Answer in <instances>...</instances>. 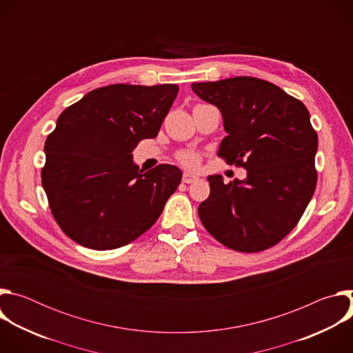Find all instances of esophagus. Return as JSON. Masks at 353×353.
Returning a JSON list of instances; mask_svg holds the SVG:
<instances>
[{
	"instance_id": "34e87169",
	"label": "esophagus",
	"mask_w": 353,
	"mask_h": 353,
	"mask_svg": "<svg viewBox=\"0 0 353 353\" xmlns=\"http://www.w3.org/2000/svg\"><path fill=\"white\" fill-rule=\"evenodd\" d=\"M196 179H198V177H196L195 174L190 173V172H184V174H183V181H184V183H187V184L194 183Z\"/></svg>"
}]
</instances>
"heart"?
I'll use <instances>...</instances> for the list:
<instances>
[{
	"mask_svg": "<svg viewBox=\"0 0 353 353\" xmlns=\"http://www.w3.org/2000/svg\"><path fill=\"white\" fill-rule=\"evenodd\" d=\"M177 159L180 161L181 165H184L187 168H198V165H199V157L194 152H188V150L179 154Z\"/></svg>",
	"mask_w": 353,
	"mask_h": 353,
	"instance_id": "heart-1",
	"label": "heart"
}]
</instances>
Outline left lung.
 Returning <instances> with one entry per match:
<instances>
[{
  "label": "left lung",
  "instance_id": "8db88e82",
  "mask_svg": "<svg viewBox=\"0 0 353 353\" xmlns=\"http://www.w3.org/2000/svg\"><path fill=\"white\" fill-rule=\"evenodd\" d=\"M191 89L222 113L228 135L218 155L247 170L244 180L229 184L221 174L208 177L201 222L236 251L275 245L297 225L316 190L319 138L309 110L279 86L253 77L198 82Z\"/></svg>",
  "mask_w": 353,
  "mask_h": 353
}]
</instances>
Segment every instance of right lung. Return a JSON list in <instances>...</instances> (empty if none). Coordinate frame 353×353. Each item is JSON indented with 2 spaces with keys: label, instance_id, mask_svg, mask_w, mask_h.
I'll return each mask as SVG.
<instances>
[{
  "label": "right lung",
  "instance_id": "right-lung-1",
  "mask_svg": "<svg viewBox=\"0 0 353 353\" xmlns=\"http://www.w3.org/2000/svg\"><path fill=\"white\" fill-rule=\"evenodd\" d=\"M179 86L116 83L86 93L59 117L44 143L41 184L61 230L78 244L113 250L161 216L181 170L132 162L141 139L155 138Z\"/></svg>",
  "mask_w": 353,
  "mask_h": 353
}]
</instances>
